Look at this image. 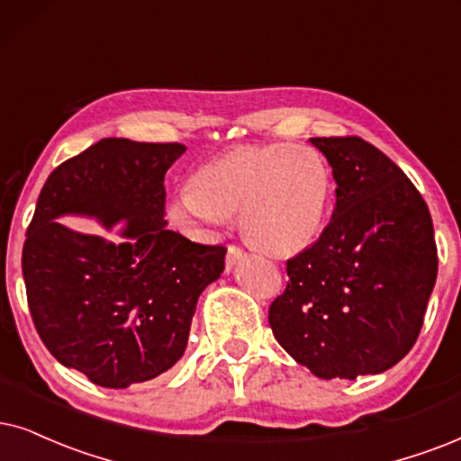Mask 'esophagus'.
<instances>
[{
	"mask_svg": "<svg viewBox=\"0 0 461 461\" xmlns=\"http://www.w3.org/2000/svg\"><path fill=\"white\" fill-rule=\"evenodd\" d=\"M242 258H244V250L240 247H236V244H230V247H227V255H225L227 270H231V267H234Z\"/></svg>",
	"mask_w": 461,
	"mask_h": 461,
	"instance_id": "34e87169",
	"label": "esophagus"
}]
</instances>
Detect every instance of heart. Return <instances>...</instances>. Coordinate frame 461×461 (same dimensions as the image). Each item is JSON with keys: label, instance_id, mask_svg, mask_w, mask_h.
I'll return each instance as SVG.
<instances>
[{"label": "heart", "instance_id": "1", "mask_svg": "<svg viewBox=\"0 0 461 461\" xmlns=\"http://www.w3.org/2000/svg\"><path fill=\"white\" fill-rule=\"evenodd\" d=\"M331 200L325 157L304 144L238 147L191 176L170 203L185 227H212L236 217L247 240L266 253L294 255L319 236Z\"/></svg>", "mask_w": 461, "mask_h": 461}]
</instances>
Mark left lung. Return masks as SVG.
I'll list each match as a JSON object with an SVG mask.
<instances>
[{
  "label": "left lung",
  "mask_w": 461,
  "mask_h": 461,
  "mask_svg": "<svg viewBox=\"0 0 461 461\" xmlns=\"http://www.w3.org/2000/svg\"><path fill=\"white\" fill-rule=\"evenodd\" d=\"M336 180L319 240L287 261L267 321L319 378L378 375L415 345L438 255L428 203L385 153L357 136L311 138Z\"/></svg>",
  "instance_id": "1"
}]
</instances>
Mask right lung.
<instances>
[{
  "instance_id": "obj_1",
  "label": "right lung",
  "mask_w": 461,
  "mask_h": 461,
  "mask_svg": "<svg viewBox=\"0 0 461 461\" xmlns=\"http://www.w3.org/2000/svg\"><path fill=\"white\" fill-rule=\"evenodd\" d=\"M178 142L104 138L50 172L23 244L29 312L46 348L100 387L125 389L170 370L187 348L197 298L225 267V247L166 230ZM83 213L128 225L127 243L69 230Z\"/></svg>"
}]
</instances>
